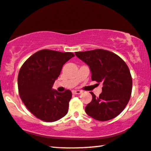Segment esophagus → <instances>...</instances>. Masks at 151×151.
<instances>
[{
	"instance_id": "1",
	"label": "esophagus",
	"mask_w": 151,
	"mask_h": 151,
	"mask_svg": "<svg viewBox=\"0 0 151 151\" xmlns=\"http://www.w3.org/2000/svg\"><path fill=\"white\" fill-rule=\"evenodd\" d=\"M81 93H82L81 90H72V94H79Z\"/></svg>"
}]
</instances>
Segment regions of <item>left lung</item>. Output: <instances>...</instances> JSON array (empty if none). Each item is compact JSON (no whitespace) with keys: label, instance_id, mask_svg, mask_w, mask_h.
Segmentation results:
<instances>
[{"label":"left lung","instance_id":"obj_1","mask_svg":"<svg viewBox=\"0 0 151 151\" xmlns=\"http://www.w3.org/2000/svg\"><path fill=\"white\" fill-rule=\"evenodd\" d=\"M77 57L89 66L92 80L102 83V92L86 107L88 115L108 121L119 115L129 101L132 80L129 68L124 60L113 52L102 49L75 52Z\"/></svg>","mask_w":151,"mask_h":151}]
</instances>
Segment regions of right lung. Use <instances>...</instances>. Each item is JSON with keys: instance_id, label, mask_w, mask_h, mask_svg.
<instances>
[{"instance_id": "1", "label": "right lung", "mask_w": 151, "mask_h": 151, "mask_svg": "<svg viewBox=\"0 0 151 151\" xmlns=\"http://www.w3.org/2000/svg\"><path fill=\"white\" fill-rule=\"evenodd\" d=\"M74 57L72 52L42 50L32 55L22 65L18 76L20 97L38 119L53 122L68 112L72 92L52 89L62 67Z\"/></svg>"}]
</instances>
